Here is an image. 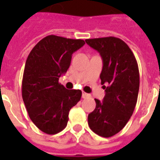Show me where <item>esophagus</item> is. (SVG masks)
<instances>
[{"label":"esophagus","instance_id":"1","mask_svg":"<svg viewBox=\"0 0 160 160\" xmlns=\"http://www.w3.org/2000/svg\"><path fill=\"white\" fill-rule=\"evenodd\" d=\"M90 94H87V93H85V92L82 93V98H84V99H85V98H90Z\"/></svg>","mask_w":160,"mask_h":160}]
</instances>
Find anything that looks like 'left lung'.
Wrapping results in <instances>:
<instances>
[{
	"label": "left lung",
	"mask_w": 160,
	"mask_h": 160,
	"mask_svg": "<svg viewBox=\"0 0 160 160\" xmlns=\"http://www.w3.org/2000/svg\"><path fill=\"white\" fill-rule=\"evenodd\" d=\"M85 42L102 57L100 77L105 90L102 102L95 99L96 107L88 115V124L94 133L109 138L119 133L133 114L139 94V67L121 39L109 36L87 39Z\"/></svg>",
	"instance_id": "1"
}]
</instances>
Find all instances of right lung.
I'll list each match as a JSON object with an SVG mask.
<instances>
[{
  "label": "right lung",
  "instance_id": "1",
  "mask_svg": "<svg viewBox=\"0 0 160 160\" xmlns=\"http://www.w3.org/2000/svg\"><path fill=\"white\" fill-rule=\"evenodd\" d=\"M83 40L47 36L29 54L22 79V99L29 117L39 129L55 134L67 125L69 112L80 100V90H67L59 78L70 67L72 54Z\"/></svg>",
  "mask_w": 160,
  "mask_h": 160
}]
</instances>
